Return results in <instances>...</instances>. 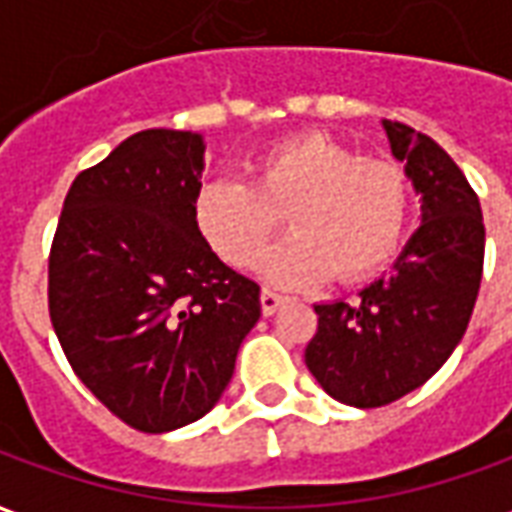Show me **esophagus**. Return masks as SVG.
<instances>
[{
  "label": "esophagus",
  "instance_id": "34e87169",
  "mask_svg": "<svg viewBox=\"0 0 512 512\" xmlns=\"http://www.w3.org/2000/svg\"><path fill=\"white\" fill-rule=\"evenodd\" d=\"M282 301L285 299H282L279 293H274V290H263V293H260V307H263V315H274Z\"/></svg>",
  "mask_w": 512,
  "mask_h": 512
}]
</instances>
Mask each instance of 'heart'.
I'll use <instances>...</instances> for the list:
<instances>
[{"instance_id": "heart-1", "label": "heart", "mask_w": 512, "mask_h": 512, "mask_svg": "<svg viewBox=\"0 0 512 512\" xmlns=\"http://www.w3.org/2000/svg\"><path fill=\"white\" fill-rule=\"evenodd\" d=\"M411 211L406 175L326 134H301L260 150L249 178L205 180L194 222L227 266L249 268L279 227L290 230L260 257V274L282 288H307L340 271L373 274L395 255Z\"/></svg>"}]
</instances>
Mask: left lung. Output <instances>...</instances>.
I'll return each mask as SVG.
<instances>
[{
	"instance_id": "1",
	"label": "left lung",
	"mask_w": 512,
	"mask_h": 512,
	"mask_svg": "<svg viewBox=\"0 0 512 512\" xmlns=\"http://www.w3.org/2000/svg\"><path fill=\"white\" fill-rule=\"evenodd\" d=\"M381 126L422 197V224L359 299L315 304L318 332L304 351L323 392L356 408L400 400L450 359L483 279V211L466 175L430 136Z\"/></svg>"
}]
</instances>
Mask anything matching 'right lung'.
<instances>
[{"label": "right lung", "mask_w": 512, "mask_h": 512, "mask_svg": "<svg viewBox=\"0 0 512 512\" xmlns=\"http://www.w3.org/2000/svg\"><path fill=\"white\" fill-rule=\"evenodd\" d=\"M205 142L147 128L73 180L49 255V315L73 373L142 433L205 417L260 318V285L194 222Z\"/></svg>", "instance_id": "obj_1"}]
</instances>
